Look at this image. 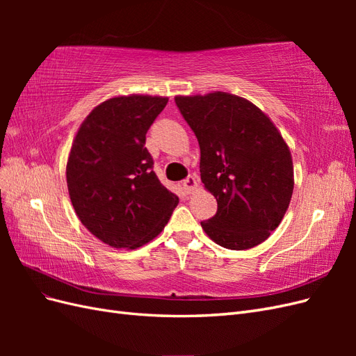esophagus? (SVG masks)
<instances>
[{
	"label": "esophagus",
	"instance_id": "1",
	"mask_svg": "<svg viewBox=\"0 0 356 356\" xmlns=\"http://www.w3.org/2000/svg\"><path fill=\"white\" fill-rule=\"evenodd\" d=\"M196 187H197V179H196V177L188 175L184 181H182V188L186 190V193H191Z\"/></svg>",
	"mask_w": 356,
	"mask_h": 356
}]
</instances>
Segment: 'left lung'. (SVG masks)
Instances as JSON below:
<instances>
[{"mask_svg":"<svg viewBox=\"0 0 356 356\" xmlns=\"http://www.w3.org/2000/svg\"><path fill=\"white\" fill-rule=\"evenodd\" d=\"M200 147V178L218 209L202 229L222 248L250 250L281 224L294 188L288 145L260 108L215 92L177 96Z\"/></svg>","mask_w":356,"mask_h":356,"instance_id":"obj_1","label":"left lung"}]
</instances>
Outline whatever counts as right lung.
<instances>
[{
  "instance_id": "obj_1",
  "label": "right lung",
  "mask_w": 356,
  "mask_h": 356,
  "mask_svg": "<svg viewBox=\"0 0 356 356\" xmlns=\"http://www.w3.org/2000/svg\"><path fill=\"white\" fill-rule=\"evenodd\" d=\"M168 98L120 96L86 117L67 165L75 213L93 236L113 248L154 239L178 204L154 174L145 135Z\"/></svg>"
}]
</instances>
